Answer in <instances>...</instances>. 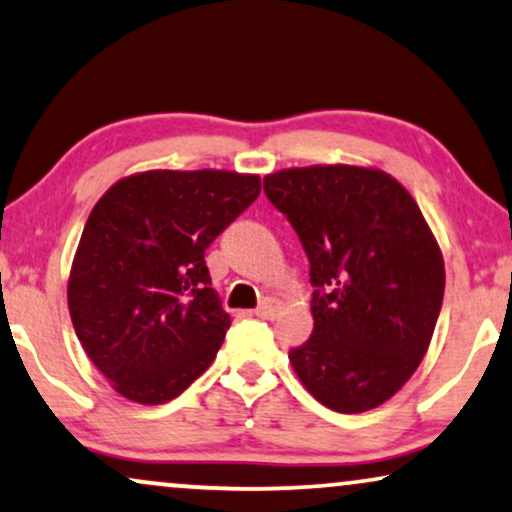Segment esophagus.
<instances>
[{"label": "esophagus", "mask_w": 512, "mask_h": 512, "mask_svg": "<svg viewBox=\"0 0 512 512\" xmlns=\"http://www.w3.org/2000/svg\"><path fill=\"white\" fill-rule=\"evenodd\" d=\"M280 311H282V304L277 299H273V296H270V299H266L261 306L256 308V315H258V318H263V320H273V318H277V313H280Z\"/></svg>", "instance_id": "1"}]
</instances>
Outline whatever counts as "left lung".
<instances>
[{"instance_id": "1", "label": "left lung", "mask_w": 512, "mask_h": 512, "mask_svg": "<svg viewBox=\"0 0 512 512\" xmlns=\"http://www.w3.org/2000/svg\"><path fill=\"white\" fill-rule=\"evenodd\" d=\"M263 189L311 261L313 334L289 351L296 377L337 413L382 406L432 342L446 282L437 237L380 168H285Z\"/></svg>"}]
</instances>
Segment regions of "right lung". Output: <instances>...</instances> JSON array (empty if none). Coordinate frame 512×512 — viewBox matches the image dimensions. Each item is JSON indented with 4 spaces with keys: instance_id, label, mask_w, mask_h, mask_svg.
Segmentation results:
<instances>
[{
    "instance_id": "right-lung-1",
    "label": "right lung",
    "mask_w": 512,
    "mask_h": 512,
    "mask_svg": "<svg viewBox=\"0 0 512 512\" xmlns=\"http://www.w3.org/2000/svg\"><path fill=\"white\" fill-rule=\"evenodd\" d=\"M261 194L232 170H144L92 208L68 275L87 358L128 401L159 406L213 363L230 315L204 251Z\"/></svg>"
}]
</instances>
